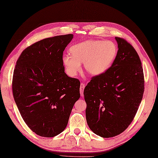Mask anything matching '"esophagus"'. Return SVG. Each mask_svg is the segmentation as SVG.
<instances>
[{
    "label": "esophagus",
    "mask_w": 158,
    "mask_h": 158,
    "mask_svg": "<svg viewBox=\"0 0 158 158\" xmlns=\"http://www.w3.org/2000/svg\"><path fill=\"white\" fill-rule=\"evenodd\" d=\"M84 88H85V84H83V83L80 84V95H81L82 97L84 96Z\"/></svg>",
    "instance_id": "34e87169"
}]
</instances>
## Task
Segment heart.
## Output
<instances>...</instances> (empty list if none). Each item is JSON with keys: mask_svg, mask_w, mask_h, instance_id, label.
<instances>
[{"mask_svg": "<svg viewBox=\"0 0 158 158\" xmlns=\"http://www.w3.org/2000/svg\"><path fill=\"white\" fill-rule=\"evenodd\" d=\"M118 48L111 41L88 40L72 45L70 56L63 57V63L69 76L74 77L84 63L86 72L92 76H99L112 66L116 59Z\"/></svg>", "mask_w": 158, "mask_h": 158, "instance_id": "heart-1", "label": "heart"}]
</instances>
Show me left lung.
Wrapping results in <instances>:
<instances>
[{
	"mask_svg": "<svg viewBox=\"0 0 158 158\" xmlns=\"http://www.w3.org/2000/svg\"><path fill=\"white\" fill-rule=\"evenodd\" d=\"M116 59L108 70L84 88L90 129L105 138L121 134L131 123L143 98L144 76L139 56L125 40L115 37Z\"/></svg>",
	"mask_w": 158,
	"mask_h": 158,
	"instance_id": "left-lung-1",
	"label": "left lung"
}]
</instances>
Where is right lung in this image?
Instances as JSON below:
<instances>
[{
  "label": "right lung",
  "instance_id": "add662e5",
  "mask_svg": "<svg viewBox=\"0 0 158 158\" xmlns=\"http://www.w3.org/2000/svg\"><path fill=\"white\" fill-rule=\"evenodd\" d=\"M72 34L46 38L24 49L17 61L12 88L21 117L32 131L53 137L66 127L80 97L79 80L64 72L63 52Z\"/></svg>",
  "mask_w": 158,
  "mask_h": 158
}]
</instances>
